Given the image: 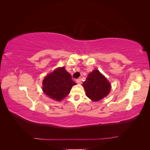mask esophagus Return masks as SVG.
Returning <instances> with one entry per match:
<instances>
[{
    "label": "esophagus",
    "instance_id": "esophagus-1",
    "mask_svg": "<svg viewBox=\"0 0 150 150\" xmlns=\"http://www.w3.org/2000/svg\"><path fill=\"white\" fill-rule=\"evenodd\" d=\"M76 82L78 84H81L82 83V80H81V79H76Z\"/></svg>",
    "mask_w": 150,
    "mask_h": 150
}]
</instances>
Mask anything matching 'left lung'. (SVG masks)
<instances>
[{"label":"left lung","instance_id":"8db88e82","mask_svg":"<svg viewBox=\"0 0 150 150\" xmlns=\"http://www.w3.org/2000/svg\"><path fill=\"white\" fill-rule=\"evenodd\" d=\"M83 86L86 96L94 101H99L106 97L111 89L110 83L98 70H94L89 73Z\"/></svg>","mask_w":150,"mask_h":150}]
</instances>
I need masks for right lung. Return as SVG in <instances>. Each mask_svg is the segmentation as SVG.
Returning a JSON list of instances; mask_svg holds the SVG:
<instances>
[{
	"label": "right lung",
	"mask_w": 150,
	"mask_h": 150,
	"mask_svg": "<svg viewBox=\"0 0 150 150\" xmlns=\"http://www.w3.org/2000/svg\"><path fill=\"white\" fill-rule=\"evenodd\" d=\"M75 84L71 74L62 67L57 68L44 78L42 90L49 98L59 101L69 94L72 86Z\"/></svg>",
	"instance_id": "1"
}]
</instances>
